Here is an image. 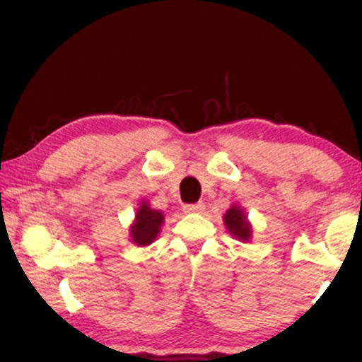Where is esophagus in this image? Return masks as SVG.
Masks as SVG:
<instances>
[{
  "instance_id": "34e87169",
  "label": "esophagus",
  "mask_w": 362,
  "mask_h": 362,
  "mask_svg": "<svg viewBox=\"0 0 362 362\" xmlns=\"http://www.w3.org/2000/svg\"><path fill=\"white\" fill-rule=\"evenodd\" d=\"M204 211V204L198 203V204H185L183 206V212L185 214H201Z\"/></svg>"
}]
</instances>
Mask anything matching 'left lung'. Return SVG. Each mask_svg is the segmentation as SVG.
<instances>
[{"instance_id":"1","label":"left lung","mask_w":362,"mask_h":362,"mask_svg":"<svg viewBox=\"0 0 362 362\" xmlns=\"http://www.w3.org/2000/svg\"><path fill=\"white\" fill-rule=\"evenodd\" d=\"M225 228L235 240L241 243H249L252 240V225H250L247 214L240 204H231L223 216Z\"/></svg>"}]
</instances>
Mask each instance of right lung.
I'll use <instances>...</instances> for the list:
<instances>
[{"label": "right lung", "mask_w": 362, "mask_h": 362, "mask_svg": "<svg viewBox=\"0 0 362 362\" xmlns=\"http://www.w3.org/2000/svg\"><path fill=\"white\" fill-rule=\"evenodd\" d=\"M163 223L164 214L161 211L151 209L148 201L142 199L136 212V218H134L132 225L129 226L131 241L139 247L150 246L158 238Z\"/></svg>", "instance_id": "obj_1"}]
</instances>
